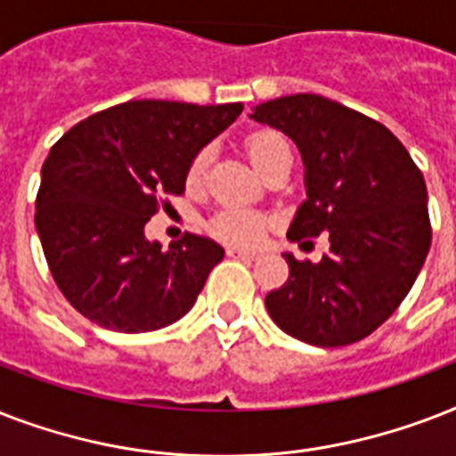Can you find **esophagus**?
Wrapping results in <instances>:
<instances>
[{
	"label": "esophagus",
	"mask_w": 456,
	"mask_h": 456,
	"mask_svg": "<svg viewBox=\"0 0 456 456\" xmlns=\"http://www.w3.org/2000/svg\"><path fill=\"white\" fill-rule=\"evenodd\" d=\"M227 256L239 257V260H256L257 253H253V250H243V248H229Z\"/></svg>",
	"instance_id": "1"
}]
</instances>
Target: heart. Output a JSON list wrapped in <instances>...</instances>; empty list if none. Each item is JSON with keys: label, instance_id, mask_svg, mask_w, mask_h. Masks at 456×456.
<instances>
[{"label": "heart", "instance_id": "1", "mask_svg": "<svg viewBox=\"0 0 456 456\" xmlns=\"http://www.w3.org/2000/svg\"><path fill=\"white\" fill-rule=\"evenodd\" d=\"M246 153H248L250 163L257 167V172L265 175L279 158L289 156L291 149L277 132H256V134H250L246 139ZM210 156H213L210 149H200L191 158L189 167H186V186L191 191H199L203 182H206ZM265 227L267 224H265L263 215L253 213V210H243V208H224L208 222L210 234L215 239H220V241L232 243V246H256L263 239Z\"/></svg>", "mask_w": 456, "mask_h": 456}]
</instances>
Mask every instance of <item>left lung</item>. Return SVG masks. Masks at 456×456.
Segmentation results:
<instances>
[{"mask_svg": "<svg viewBox=\"0 0 456 456\" xmlns=\"http://www.w3.org/2000/svg\"><path fill=\"white\" fill-rule=\"evenodd\" d=\"M250 118L303 156L307 199L289 241L329 236L319 263L284 253L289 279L265 298L270 317L310 346L367 338L400 307L431 248L424 175L388 127L319 94L279 96Z\"/></svg>", "mask_w": 456, "mask_h": 456, "instance_id": "8db88e82", "label": "left lung"}]
</instances>
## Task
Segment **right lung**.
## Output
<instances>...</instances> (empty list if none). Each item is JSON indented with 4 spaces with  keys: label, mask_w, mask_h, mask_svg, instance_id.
I'll use <instances>...</instances> for the list:
<instances>
[{
    "label": "right lung",
    "mask_w": 456,
    "mask_h": 456,
    "mask_svg": "<svg viewBox=\"0 0 456 456\" xmlns=\"http://www.w3.org/2000/svg\"><path fill=\"white\" fill-rule=\"evenodd\" d=\"M241 110L243 103L127 102L89 116L52 146L35 227L53 281L82 317L142 333L191 310L224 248L184 234L163 250L144 227L160 196L184 193L191 158Z\"/></svg>",
    "instance_id": "right-lung-1"
}]
</instances>
